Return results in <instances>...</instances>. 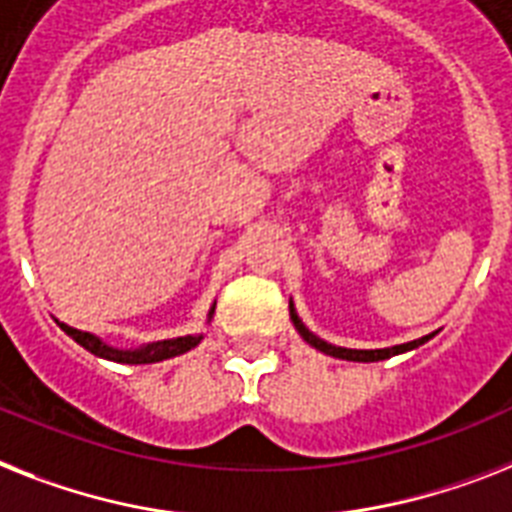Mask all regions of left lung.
<instances>
[{
	"label": "left lung",
	"mask_w": 512,
	"mask_h": 512,
	"mask_svg": "<svg viewBox=\"0 0 512 512\" xmlns=\"http://www.w3.org/2000/svg\"><path fill=\"white\" fill-rule=\"evenodd\" d=\"M289 313H292V321L294 326H297V331L302 334V339H305L310 347L326 352V355L331 357H339V360H352V363H376V360H386V357L400 355V352L415 350V347H421L423 342H429L431 336H434V334L423 336V339H415V342H407V344H397V347H386V350H347V347H334V344L323 342V339H318L313 331H307V328L302 326V321L297 318V313H294L292 305H289Z\"/></svg>",
	"instance_id": "obj_1"
}]
</instances>
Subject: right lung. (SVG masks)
Here are the masks:
<instances>
[{
    "label": "right lung",
    "mask_w": 512,
    "mask_h": 512,
    "mask_svg": "<svg viewBox=\"0 0 512 512\" xmlns=\"http://www.w3.org/2000/svg\"><path fill=\"white\" fill-rule=\"evenodd\" d=\"M60 328L70 339H76L83 350H89L91 355L105 357V360H115V363H128V365H147V363H160V360H168V357L184 355L191 347H197L202 336H178V339H165V342L149 344V347H141V350H112L105 342H99L97 336L86 334V331H78V328H70L65 323H60Z\"/></svg>",
    "instance_id": "1"
}]
</instances>
